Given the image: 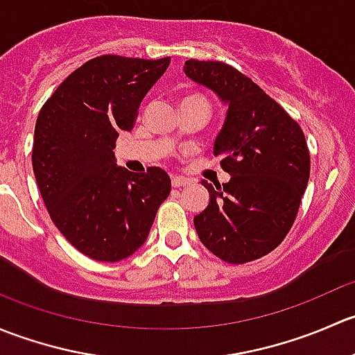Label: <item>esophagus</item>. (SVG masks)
I'll list each match as a JSON object with an SVG mask.
<instances>
[{"label": "esophagus", "instance_id": "obj_1", "mask_svg": "<svg viewBox=\"0 0 355 355\" xmlns=\"http://www.w3.org/2000/svg\"><path fill=\"white\" fill-rule=\"evenodd\" d=\"M189 184H191L189 178L178 177V175H173V177H171V185H173V187H184V185H189Z\"/></svg>", "mask_w": 355, "mask_h": 355}]
</instances>
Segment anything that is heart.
Listing matches in <instances>:
<instances>
[{
  "instance_id": "heart-1",
  "label": "heart",
  "mask_w": 355,
  "mask_h": 355,
  "mask_svg": "<svg viewBox=\"0 0 355 355\" xmlns=\"http://www.w3.org/2000/svg\"><path fill=\"white\" fill-rule=\"evenodd\" d=\"M191 101H202V103H207L206 99H204L200 94H185L184 99H182V103H191Z\"/></svg>"
}]
</instances>
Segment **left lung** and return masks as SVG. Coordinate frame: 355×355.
<instances>
[{"label":"left lung","instance_id":"1","mask_svg":"<svg viewBox=\"0 0 355 355\" xmlns=\"http://www.w3.org/2000/svg\"><path fill=\"white\" fill-rule=\"evenodd\" d=\"M185 75L228 105L214 156L230 175L223 185L202 180L209 204L194 216L206 249L232 264L266 256L295 221L311 173L300 125L256 82L223 62L187 60Z\"/></svg>","mask_w":355,"mask_h":355}]
</instances>
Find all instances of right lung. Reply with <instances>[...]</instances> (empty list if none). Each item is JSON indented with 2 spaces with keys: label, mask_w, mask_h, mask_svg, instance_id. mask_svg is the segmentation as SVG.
I'll use <instances>...</instances> for the list:
<instances>
[{
  "label": "right lung",
  "mask_w": 355,
  "mask_h": 355,
  "mask_svg": "<svg viewBox=\"0 0 355 355\" xmlns=\"http://www.w3.org/2000/svg\"><path fill=\"white\" fill-rule=\"evenodd\" d=\"M168 65L170 56H98L71 71L39 111L32 148L39 192L63 237L96 261L132 256L171 191L164 170L130 173L113 153Z\"/></svg>",
  "instance_id": "add662e5"
}]
</instances>
